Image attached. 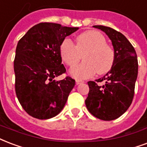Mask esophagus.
I'll list each match as a JSON object with an SVG mask.
<instances>
[{
	"label": "esophagus",
	"instance_id": "34e87169",
	"mask_svg": "<svg viewBox=\"0 0 147 147\" xmlns=\"http://www.w3.org/2000/svg\"><path fill=\"white\" fill-rule=\"evenodd\" d=\"M83 82H84V81H82V80H80V79H76V85H78V84L83 83Z\"/></svg>",
	"mask_w": 147,
	"mask_h": 147
}]
</instances>
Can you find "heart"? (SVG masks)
I'll use <instances>...</instances> for the list:
<instances>
[{
	"instance_id": "heart-1",
	"label": "heart",
	"mask_w": 147,
	"mask_h": 147,
	"mask_svg": "<svg viewBox=\"0 0 147 147\" xmlns=\"http://www.w3.org/2000/svg\"><path fill=\"white\" fill-rule=\"evenodd\" d=\"M76 44L66 38L60 45L59 51L62 61L72 68L84 55V62L71 70V76L77 78H88L96 72L107 73L113 68L115 52L106 44V38L100 32L87 31L78 34Z\"/></svg>"
}]
</instances>
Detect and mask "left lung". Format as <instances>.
I'll return each instance as SVG.
<instances>
[{
  "mask_svg": "<svg viewBox=\"0 0 147 147\" xmlns=\"http://www.w3.org/2000/svg\"><path fill=\"white\" fill-rule=\"evenodd\" d=\"M108 35L114 49L113 68L102 78L88 82L89 92L86 99L88 112L96 118L110 121L119 118L130 106L138 75V60L128 39L109 27L94 25ZM104 81L101 86L100 82Z\"/></svg>",
  "mask_w": 147,
  "mask_h": 147,
  "instance_id": "8db88e82",
  "label": "left lung"
}]
</instances>
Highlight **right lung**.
Here are the masks:
<instances>
[{
  "instance_id": "right-lung-1",
  "label": "right lung",
  "mask_w": 147,
  "mask_h": 147,
  "mask_svg": "<svg viewBox=\"0 0 147 147\" xmlns=\"http://www.w3.org/2000/svg\"><path fill=\"white\" fill-rule=\"evenodd\" d=\"M78 28L44 22L33 26L19 40L14 61L15 92L27 113L48 119L57 116L65 105L76 81L65 73L59 48L65 37Z\"/></svg>"
}]
</instances>
